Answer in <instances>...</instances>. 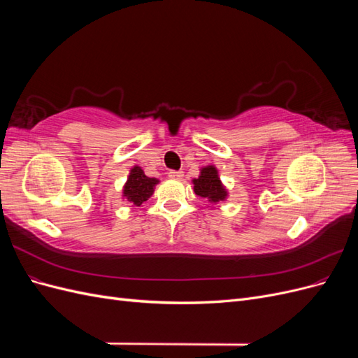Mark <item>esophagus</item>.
<instances>
[{"instance_id": "1", "label": "esophagus", "mask_w": 358, "mask_h": 358, "mask_svg": "<svg viewBox=\"0 0 358 358\" xmlns=\"http://www.w3.org/2000/svg\"><path fill=\"white\" fill-rule=\"evenodd\" d=\"M169 178L175 179V180H180L183 178V171H176V170H170L169 171Z\"/></svg>"}]
</instances>
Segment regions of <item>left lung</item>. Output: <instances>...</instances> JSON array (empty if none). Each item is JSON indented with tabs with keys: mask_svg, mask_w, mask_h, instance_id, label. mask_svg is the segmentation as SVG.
<instances>
[{
	"mask_svg": "<svg viewBox=\"0 0 358 358\" xmlns=\"http://www.w3.org/2000/svg\"><path fill=\"white\" fill-rule=\"evenodd\" d=\"M192 183L194 192L208 200L210 204H220L229 197V189L222 183L218 169L212 164L201 167L199 178H194Z\"/></svg>",
	"mask_w": 358,
	"mask_h": 358,
	"instance_id": "obj_1",
	"label": "left lung"
}]
</instances>
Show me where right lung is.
Segmentation results:
<instances>
[{
  "label": "right lung",
  "instance_id": "add662e5",
  "mask_svg": "<svg viewBox=\"0 0 358 358\" xmlns=\"http://www.w3.org/2000/svg\"><path fill=\"white\" fill-rule=\"evenodd\" d=\"M159 180L157 178H148L143 169L140 166H134L129 170V175L122 188V199L133 203L134 206H140L143 201L152 197L155 187Z\"/></svg>",
  "mask_w": 358,
  "mask_h": 358
}]
</instances>
